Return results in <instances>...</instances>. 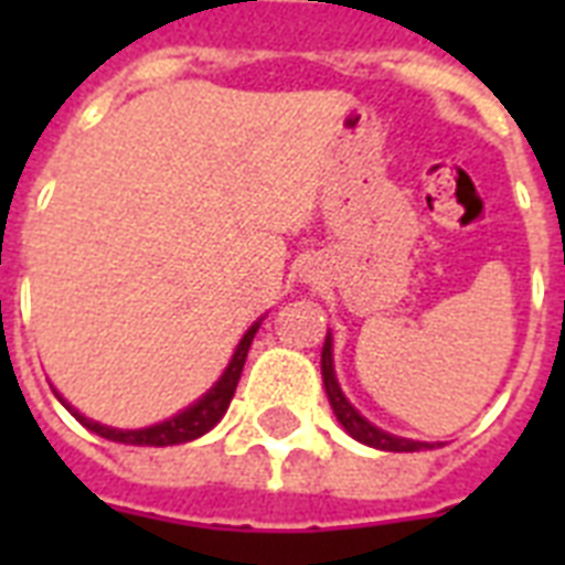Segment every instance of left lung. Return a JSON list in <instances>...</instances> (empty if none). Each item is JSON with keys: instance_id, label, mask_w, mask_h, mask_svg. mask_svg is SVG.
Listing matches in <instances>:
<instances>
[{"instance_id": "obj_1", "label": "left lung", "mask_w": 565, "mask_h": 565, "mask_svg": "<svg viewBox=\"0 0 565 565\" xmlns=\"http://www.w3.org/2000/svg\"><path fill=\"white\" fill-rule=\"evenodd\" d=\"M322 381H326V393L328 402L334 407V416L340 419L349 434H352L358 443L372 448H381V451H425V448H434L430 443H416V439H404V437H393V434H386V430L375 428L372 422H366L361 413L354 411L352 402L345 398L340 384H337L334 375V354H331V334L326 337V345H322Z\"/></svg>"}]
</instances>
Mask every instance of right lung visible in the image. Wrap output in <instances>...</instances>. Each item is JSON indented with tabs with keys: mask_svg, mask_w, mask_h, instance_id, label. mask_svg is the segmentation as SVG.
I'll return each mask as SVG.
<instances>
[{
	"mask_svg": "<svg viewBox=\"0 0 565 565\" xmlns=\"http://www.w3.org/2000/svg\"><path fill=\"white\" fill-rule=\"evenodd\" d=\"M257 328H260V322H255V326L248 328L246 334H243L237 352H234L231 363L225 366L222 377L202 395V398H199V402L190 404L188 411L175 413L172 419L149 425V428H140V430L108 428V425H99V422L82 416V413L75 411V407H70L61 395H57V398L64 402L66 411L73 413L84 428L93 430V434H99V437L110 439V443H126V446H179V443H190V439L207 434V430H211L222 416H225V411H228L231 398H234V390H237L239 372H243V363H246L248 345H252V340H255Z\"/></svg>",
	"mask_w": 565,
	"mask_h": 565,
	"instance_id": "1",
	"label": "right lung"
}]
</instances>
